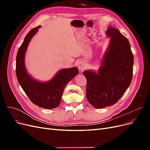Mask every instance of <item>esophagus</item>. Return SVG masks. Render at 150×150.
Here are the masks:
<instances>
[{
	"label": "esophagus",
	"mask_w": 150,
	"mask_h": 150,
	"mask_svg": "<svg viewBox=\"0 0 150 150\" xmlns=\"http://www.w3.org/2000/svg\"><path fill=\"white\" fill-rule=\"evenodd\" d=\"M78 67L79 70L80 71H82L84 69V64H83V62H81L78 63Z\"/></svg>",
	"instance_id": "obj_1"
}]
</instances>
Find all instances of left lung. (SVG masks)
<instances>
[{
    "label": "left lung",
    "instance_id": "left-lung-1",
    "mask_svg": "<svg viewBox=\"0 0 150 150\" xmlns=\"http://www.w3.org/2000/svg\"><path fill=\"white\" fill-rule=\"evenodd\" d=\"M106 35L110 43L98 72L86 70V98L96 108L115 104L129 86L133 78L134 57L128 39L110 26Z\"/></svg>",
    "mask_w": 150,
    "mask_h": 150
}]
</instances>
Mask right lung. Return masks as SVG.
Returning <instances> with one entry per match:
<instances>
[{"mask_svg": "<svg viewBox=\"0 0 150 150\" xmlns=\"http://www.w3.org/2000/svg\"><path fill=\"white\" fill-rule=\"evenodd\" d=\"M40 28L39 25L30 30L25 35L16 57V76L22 89L30 100L36 106L46 109H54L59 105L66 84L79 73L76 67L62 69L51 80L41 82L28 74L25 66V55L31 39Z\"/></svg>", "mask_w": 150, "mask_h": 150, "instance_id": "add662e5", "label": "right lung"}]
</instances>
